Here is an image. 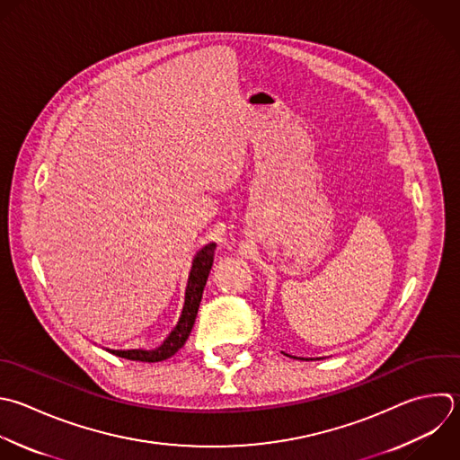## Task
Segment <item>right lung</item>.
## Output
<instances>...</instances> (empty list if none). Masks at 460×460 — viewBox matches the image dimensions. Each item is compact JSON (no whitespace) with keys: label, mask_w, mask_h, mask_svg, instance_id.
<instances>
[{"label":"right lung","mask_w":460,"mask_h":460,"mask_svg":"<svg viewBox=\"0 0 460 460\" xmlns=\"http://www.w3.org/2000/svg\"><path fill=\"white\" fill-rule=\"evenodd\" d=\"M214 250H216V243H210L196 253V257L192 261L187 289H185V304H183L181 316H180L176 327L171 331V334L164 340V343L160 347L151 349V350H146V349H128V350L108 349V350L119 358H126L131 361H146V363H156V361H164V359L174 356L185 345V341L194 327L198 307H199V302L203 296V289H205L208 273L214 264Z\"/></svg>","instance_id":"right-lung-1"}]
</instances>
